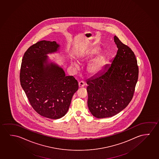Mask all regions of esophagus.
<instances>
[{"mask_svg":"<svg viewBox=\"0 0 159 159\" xmlns=\"http://www.w3.org/2000/svg\"><path fill=\"white\" fill-rule=\"evenodd\" d=\"M85 85V83L83 81H81L79 82V88H82Z\"/></svg>","mask_w":159,"mask_h":159,"instance_id":"34e87169","label":"esophagus"}]
</instances>
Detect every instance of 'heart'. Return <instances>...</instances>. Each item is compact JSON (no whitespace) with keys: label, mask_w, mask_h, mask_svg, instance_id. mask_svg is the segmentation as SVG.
Returning <instances> with one entry per match:
<instances>
[{"label":"heart","mask_w":159,"mask_h":159,"mask_svg":"<svg viewBox=\"0 0 159 159\" xmlns=\"http://www.w3.org/2000/svg\"><path fill=\"white\" fill-rule=\"evenodd\" d=\"M99 51L98 48H95L90 50L89 51L85 52L84 53H82L79 56V59L80 61H84L85 60L88 59L98 53ZM106 63L105 56L103 55H100L94 59L93 61L91 62L88 66V71L90 73L93 75H95L98 73L100 71L103 67L105 66ZM72 65L75 67H78V65L75 61L71 62Z\"/></svg>","instance_id":"b5f03b06"}]
</instances>
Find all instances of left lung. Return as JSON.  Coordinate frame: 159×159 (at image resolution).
<instances>
[{
    "mask_svg": "<svg viewBox=\"0 0 159 159\" xmlns=\"http://www.w3.org/2000/svg\"><path fill=\"white\" fill-rule=\"evenodd\" d=\"M117 52L99 75L86 80L88 105L98 118L112 117L128 105L134 93L139 68L134 52L116 36Z\"/></svg>",
    "mask_w": 159,
    "mask_h": 159,
    "instance_id": "left-lung-1",
    "label": "left lung"
}]
</instances>
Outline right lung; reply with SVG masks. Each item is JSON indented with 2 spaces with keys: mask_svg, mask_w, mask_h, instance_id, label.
Here are the masks:
<instances>
[{
  "mask_svg": "<svg viewBox=\"0 0 159 159\" xmlns=\"http://www.w3.org/2000/svg\"><path fill=\"white\" fill-rule=\"evenodd\" d=\"M56 41H41L30 47L22 58L20 84L30 103L37 113L56 120L66 114L78 83L66 76L61 67L48 62L47 54L57 51Z\"/></svg>",
  "mask_w": 159,
  "mask_h": 159,
  "instance_id": "obj_1",
  "label": "right lung"
}]
</instances>
